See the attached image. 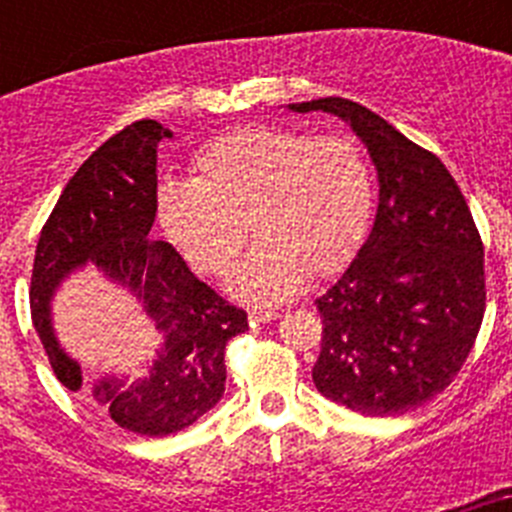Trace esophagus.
I'll return each instance as SVG.
<instances>
[{"label":"esophagus","mask_w":512,"mask_h":512,"mask_svg":"<svg viewBox=\"0 0 512 512\" xmlns=\"http://www.w3.org/2000/svg\"><path fill=\"white\" fill-rule=\"evenodd\" d=\"M248 318H251L253 323H271V320H277L279 315L271 310H251L248 312Z\"/></svg>","instance_id":"34e87169"}]
</instances>
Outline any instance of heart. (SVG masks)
<instances>
[{
    "mask_svg": "<svg viewBox=\"0 0 512 512\" xmlns=\"http://www.w3.org/2000/svg\"><path fill=\"white\" fill-rule=\"evenodd\" d=\"M372 200V169L354 138L253 125L207 143L194 179L158 187L156 210L171 246L202 274L228 269L248 220L256 243L230 271V295L277 305L297 295L305 274L346 264Z\"/></svg>",
    "mask_w": 512,
    "mask_h": 512,
    "instance_id": "b5f03b06",
    "label": "heart"
}]
</instances>
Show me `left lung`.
Segmentation results:
<instances>
[{"label":"left lung","instance_id":"8db88e82","mask_svg":"<svg viewBox=\"0 0 512 512\" xmlns=\"http://www.w3.org/2000/svg\"><path fill=\"white\" fill-rule=\"evenodd\" d=\"M351 125L379 182L372 233L315 300L323 318L312 382L369 418L420 408L459 374L485 315V251L449 169L384 117L343 97L287 104Z\"/></svg>","mask_w":512,"mask_h":512}]
</instances>
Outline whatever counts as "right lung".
Segmentation results:
<instances>
[{"mask_svg": "<svg viewBox=\"0 0 512 512\" xmlns=\"http://www.w3.org/2000/svg\"><path fill=\"white\" fill-rule=\"evenodd\" d=\"M171 130L138 120L112 135L69 179L35 248L30 312L63 387L89 390L120 428L169 436L202 418L225 392V346L248 330L246 312L194 277L166 241H153L158 143ZM84 265H97L141 302L165 341L143 378L108 375L84 385L78 362L52 328L55 289Z\"/></svg>", "mask_w": 512, "mask_h": 512, "instance_id": "obj_1", "label": "right lung"}]
</instances>
